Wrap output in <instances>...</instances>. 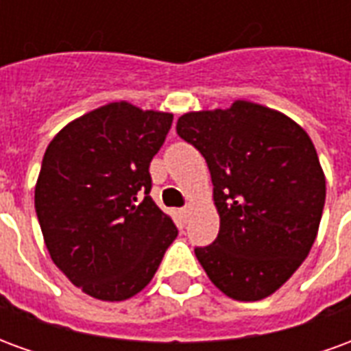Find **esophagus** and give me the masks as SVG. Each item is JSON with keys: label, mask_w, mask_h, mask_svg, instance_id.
Wrapping results in <instances>:
<instances>
[{"label": "esophagus", "mask_w": 351, "mask_h": 351, "mask_svg": "<svg viewBox=\"0 0 351 351\" xmlns=\"http://www.w3.org/2000/svg\"><path fill=\"white\" fill-rule=\"evenodd\" d=\"M180 214H182V218H186V220H188V216L191 214V206H184L182 210H180Z\"/></svg>", "instance_id": "esophagus-1"}]
</instances>
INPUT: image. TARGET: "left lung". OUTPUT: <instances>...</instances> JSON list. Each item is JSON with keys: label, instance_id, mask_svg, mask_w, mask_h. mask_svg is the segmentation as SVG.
Returning a JSON list of instances; mask_svg holds the SVG:
<instances>
[{"label": "left lung", "instance_id": "obj_1", "mask_svg": "<svg viewBox=\"0 0 351 351\" xmlns=\"http://www.w3.org/2000/svg\"><path fill=\"white\" fill-rule=\"evenodd\" d=\"M176 133L197 148L213 178L220 233L195 248L214 286L235 301H261L291 278L316 241L325 175L308 133L252 101L193 110Z\"/></svg>", "mask_w": 351, "mask_h": 351}]
</instances>
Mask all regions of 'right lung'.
Here are the masks:
<instances>
[{"label": "right lung", "instance_id": "right-lung-1", "mask_svg": "<svg viewBox=\"0 0 351 351\" xmlns=\"http://www.w3.org/2000/svg\"><path fill=\"white\" fill-rule=\"evenodd\" d=\"M171 112L128 101L93 108L50 141L35 184V213L50 258L99 301L145 289L178 235L150 197V161Z\"/></svg>", "mask_w": 351, "mask_h": 351}]
</instances>
